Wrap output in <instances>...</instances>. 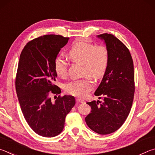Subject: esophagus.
Masks as SVG:
<instances>
[{
	"mask_svg": "<svg viewBox=\"0 0 155 155\" xmlns=\"http://www.w3.org/2000/svg\"><path fill=\"white\" fill-rule=\"evenodd\" d=\"M77 101L78 102V103H83L84 102H85V101H84V99L81 98H77Z\"/></svg>",
	"mask_w": 155,
	"mask_h": 155,
	"instance_id": "1",
	"label": "esophagus"
}]
</instances>
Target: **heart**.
I'll list each match as a JSON object with an SVG mask.
<instances>
[{
  "label": "heart",
  "instance_id": "obj_1",
  "mask_svg": "<svg viewBox=\"0 0 155 155\" xmlns=\"http://www.w3.org/2000/svg\"><path fill=\"white\" fill-rule=\"evenodd\" d=\"M68 56L72 61L83 65L81 79L70 81L65 85V90L72 95L83 97L93 87L91 78L99 79L107 71L109 61V51L105 46L98 45L84 40H78L70 48ZM54 69L59 77H65L68 73V64L61 57L54 59Z\"/></svg>",
  "mask_w": 155,
  "mask_h": 155
}]
</instances>
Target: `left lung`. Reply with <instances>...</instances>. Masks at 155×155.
<instances>
[{
  "label": "left lung",
  "instance_id": "8db88e82",
  "mask_svg": "<svg viewBox=\"0 0 155 155\" xmlns=\"http://www.w3.org/2000/svg\"><path fill=\"white\" fill-rule=\"evenodd\" d=\"M108 49L109 61L105 74L94 95L103 101L87 103L91 112L85 117L90 129L110 134L122 127L129 114L135 92L134 66L129 51L111 34L98 35Z\"/></svg>",
  "mask_w": 155,
  "mask_h": 155
}]
</instances>
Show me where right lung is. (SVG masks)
Masks as SVG:
<instances>
[{
	"label": "right lung",
	"instance_id": "obj_1",
	"mask_svg": "<svg viewBox=\"0 0 155 155\" xmlns=\"http://www.w3.org/2000/svg\"><path fill=\"white\" fill-rule=\"evenodd\" d=\"M68 40L57 35L39 37L28 41L20 56L15 78L18 101L28 124L42 137L60 134L65 116L75 104L72 96H59L54 103L50 97L61 91L54 85L57 77L54 61Z\"/></svg>",
	"mask_w": 155,
	"mask_h": 155
}]
</instances>
